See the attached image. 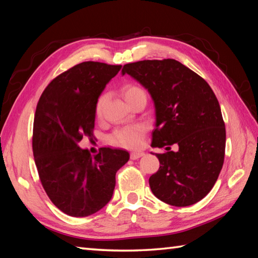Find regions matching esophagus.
Here are the masks:
<instances>
[{"instance_id":"obj_1","label":"esophagus","mask_w":258,"mask_h":258,"mask_svg":"<svg viewBox=\"0 0 258 258\" xmlns=\"http://www.w3.org/2000/svg\"><path fill=\"white\" fill-rule=\"evenodd\" d=\"M143 155H145L143 152H132L131 153V158H132V160H138V158L142 157Z\"/></svg>"}]
</instances>
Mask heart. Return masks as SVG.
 <instances>
[{
	"mask_svg": "<svg viewBox=\"0 0 258 258\" xmlns=\"http://www.w3.org/2000/svg\"><path fill=\"white\" fill-rule=\"evenodd\" d=\"M144 93L143 90L140 89L139 86L133 84H126L122 89V94L126 102H128L131 98ZM106 95H102L97 100L96 103V114L100 115L102 109L105 105ZM146 132L145 124H133L128 126H124L122 128H118L108 136V143L114 146L124 147V149H136L143 143L144 135Z\"/></svg>",
	"mask_w": 258,
	"mask_h": 258,
	"instance_id": "heart-1",
	"label": "heart"
}]
</instances>
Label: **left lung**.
I'll use <instances>...</instances> for the list:
<instances>
[{
	"label": "left lung",
	"mask_w": 258,
	"mask_h": 258,
	"mask_svg": "<svg viewBox=\"0 0 258 258\" xmlns=\"http://www.w3.org/2000/svg\"><path fill=\"white\" fill-rule=\"evenodd\" d=\"M125 74L149 91L155 108L152 147L167 151L155 154L161 165L149 179L153 194L177 207L200 202L216 183L225 155V124L211 86L173 58L125 64Z\"/></svg>",
	"instance_id": "1"
}]
</instances>
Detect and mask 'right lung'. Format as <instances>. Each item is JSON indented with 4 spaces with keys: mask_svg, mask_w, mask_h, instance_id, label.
Instances as JSON below:
<instances>
[{
    "mask_svg": "<svg viewBox=\"0 0 258 258\" xmlns=\"http://www.w3.org/2000/svg\"><path fill=\"white\" fill-rule=\"evenodd\" d=\"M122 65L83 62L54 79L37 103L33 154L43 188L59 211L73 217L92 215L111 201L115 175L128 152L102 147L92 156L81 149L93 136L96 103Z\"/></svg>",
    "mask_w": 258,
    "mask_h": 258,
    "instance_id": "right-lung-1",
    "label": "right lung"
}]
</instances>
